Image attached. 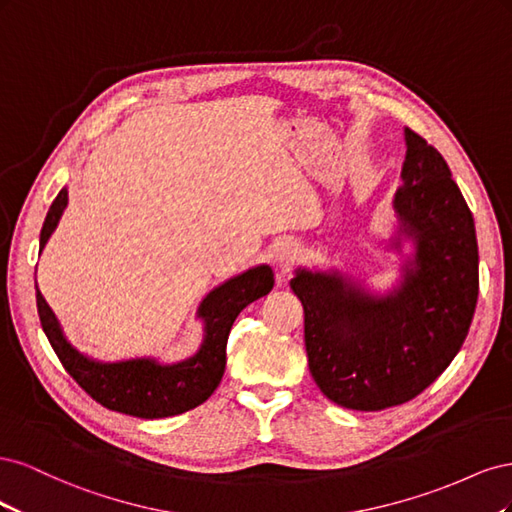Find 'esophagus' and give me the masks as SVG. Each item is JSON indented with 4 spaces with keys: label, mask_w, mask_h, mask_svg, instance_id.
Instances as JSON below:
<instances>
[{
    "label": "esophagus",
    "mask_w": 512,
    "mask_h": 512,
    "mask_svg": "<svg viewBox=\"0 0 512 512\" xmlns=\"http://www.w3.org/2000/svg\"><path fill=\"white\" fill-rule=\"evenodd\" d=\"M297 256H299V247H297V243H290V241H286V243H277V247L273 250V262L280 269H286V267H290L294 260H297Z\"/></svg>",
    "instance_id": "1"
}]
</instances>
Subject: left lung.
<instances>
[{"label": "left lung", "instance_id": "8db88e82", "mask_svg": "<svg viewBox=\"0 0 512 512\" xmlns=\"http://www.w3.org/2000/svg\"><path fill=\"white\" fill-rule=\"evenodd\" d=\"M393 207L414 241L404 282L376 297L339 273L299 269L309 371L337 406L378 412L421 395L451 365L478 299L472 211L451 168L410 128ZM399 245V243H397Z\"/></svg>", "mask_w": 512, "mask_h": 512}]
</instances>
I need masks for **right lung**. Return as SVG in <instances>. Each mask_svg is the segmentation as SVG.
I'll return each instance as SVG.
<instances>
[{
	"instance_id": "1",
	"label": "right lung",
	"mask_w": 512,
	"mask_h": 512,
	"mask_svg": "<svg viewBox=\"0 0 512 512\" xmlns=\"http://www.w3.org/2000/svg\"><path fill=\"white\" fill-rule=\"evenodd\" d=\"M68 205L64 188L46 213L40 232V252L59 224ZM275 277L271 267L260 265L211 290L198 307V318L205 320V339L200 350L188 361L160 365L156 359H132L100 363L81 354L61 333L59 322L42 292L36 290L38 316L42 329L59 356L61 365L79 382L81 389L108 410L138 418H164L183 414L203 404L218 389L226 369V344L232 322L241 309L271 292Z\"/></svg>"
}]
</instances>
